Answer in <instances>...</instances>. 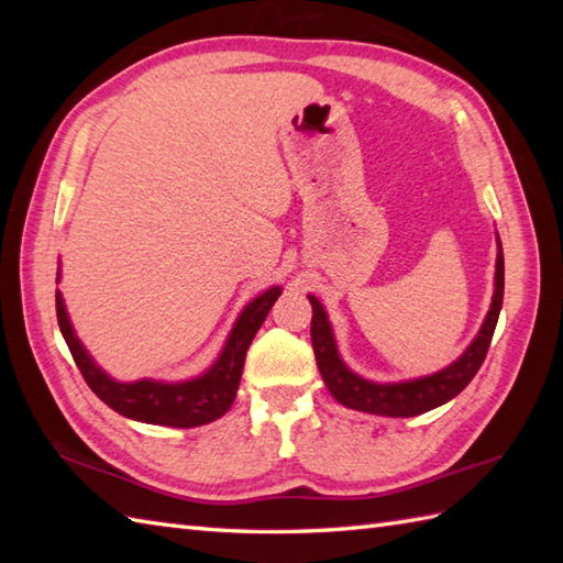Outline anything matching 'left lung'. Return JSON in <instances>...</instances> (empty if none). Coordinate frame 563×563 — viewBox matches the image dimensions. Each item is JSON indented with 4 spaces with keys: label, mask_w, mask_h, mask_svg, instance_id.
<instances>
[{
    "label": "left lung",
    "mask_w": 563,
    "mask_h": 563,
    "mask_svg": "<svg viewBox=\"0 0 563 563\" xmlns=\"http://www.w3.org/2000/svg\"><path fill=\"white\" fill-rule=\"evenodd\" d=\"M496 244L498 254L494 297L479 333H476L474 341L466 345V351L457 361H452L448 367H442L438 373L426 377L401 382H373L353 373V369L343 363V357L336 349V339H333V329L324 305H321L314 295H307L309 302H312V345L317 367L321 373V379H324V385L331 391V397L339 404L349 406V409L391 418H409L426 413L457 397V394L474 379V375L479 373L488 343L494 339L500 307H504V246H500L498 234Z\"/></svg>",
    "instance_id": "8db88e82"
}]
</instances>
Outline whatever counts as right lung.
<instances>
[{"instance_id":"obj_1","label":"right lung","mask_w":563,"mask_h":563,"mask_svg":"<svg viewBox=\"0 0 563 563\" xmlns=\"http://www.w3.org/2000/svg\"><path fill=\"white\" fill-rule=\"evenodd\" d=\"M280 292V285H273V288L256 295L254 300L242 309V314L236 317L230 336H227L220 355L214 357V363L198 377L181 382H164L150 377L121 382L111 377L97 361H93L91 353L84 349L75 327H71L63 292L59 290L55 295V307L57 324L59 331H63L67 349L71 357H75L79 373L87 379V385L103 404H109L113 411L125 418H133V421L140 423L196 428L212 423L214 418L230 411L239 389V379H242L249 345L254 341L263 321H266L271 307L278 300Z\"/></svg>"}]
</instances>
